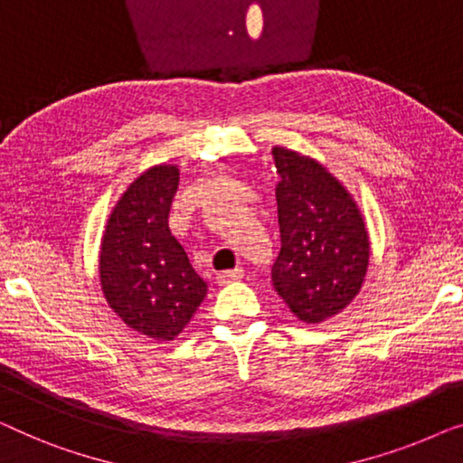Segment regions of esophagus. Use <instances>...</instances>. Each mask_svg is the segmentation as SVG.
Here are the masks:
<instances>
[{
  "instance_id": "1",
  "label": "esophagus",
  "mask_w": 463,
  "mask_h": 463,
  "mask_svg": "<svg viewBox=\"0 0 463 463\" xmlns=\"http://www.w3.org/2000/svg\"><path fill=\"white\" fill-rule=\"evenodd\" d=\"M242 276H244V269L242 267H236V269H230V271H221V273H217V281L221 286L223 284H230V281H238V279H242Z\"/></svg>"
}]
</instances>
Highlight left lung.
Instances as JSON below:
<instances>
[{"label":"left lung","instance_id":"8db88e82","mask_svg":"<svg viewBox=\"0 0 463 463\" xmlns=\"http://www.w3.org/2000/svg\"><path fill=\"white\" fill-rule=\"evenodd\" d=\"M271 154L281 240L271 281L300 321L319 324L357 297L370 265V238L351 194L326 166L286 148Z\"/></svg>","mask_w":463,"mask_h":463}]
</instances>
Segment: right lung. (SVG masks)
Returning a JSON list of instances; mask_svg holds the SVG:
<instances>
[{
    "instance_id": "obj_1",
    "label": "right lung",
    "mask_w": 463,
    "mask_h": 463,
    "mask_svg": "<svg viewBox=\"0 0 463 463\" xmlns=\"http://www.w3.org/2000/svg\"><path fill=\"white\" fill-rule=\"evenodd\" d=\"M179 169L142 173L110 213L99 248L102 292L127 326L154 340H173L206 297L184 246L169 230Z\"/></svg>"
}]
</instances>
